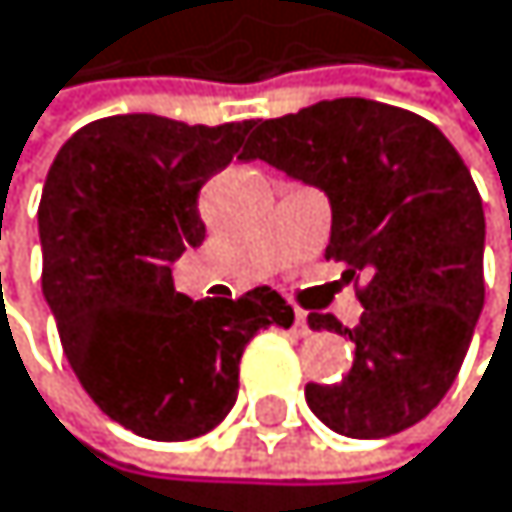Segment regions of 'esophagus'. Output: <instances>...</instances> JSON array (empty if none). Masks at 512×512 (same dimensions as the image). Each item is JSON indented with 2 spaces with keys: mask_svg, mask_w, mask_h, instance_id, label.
<instances>
[{
  "mask_svg": "<svg viewBox=\"0 0 512 512\" xmlns=\"http://www.w3.org/2000/svg\"><path fill=\"white\" fill-rule=\"evenodd\" d=\"M292 332L298 335V339H307V335H311V326H307V314H304V311H295V323H292Z\"/></svg>",
  "mask_w": 512,
  "mask_h": 512,
  "instance_id": "esophagus-1",
  "label": "esophagus"
}]
</instances>
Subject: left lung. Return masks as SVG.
<instances>
[{"instance_id":"obj_1","label":"left lung","mask_w":512,"mask_h":512,"mask_svg":"<svg viewBox=\"0 0 512 512\" xmlns=\"http://www.w3.org/2000/svg\"><path fill=\"white\" fill-rule=\"evenodd\" d=\"M242 158L317 186L332 208L326 258L370 270L342 382H307L320 423L385 438L420 423L454 385L485 304V211L463 158L426 117L370 99H332L261 120Z\"/></svg>"}]
</instances>
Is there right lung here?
Returning <instances> with one entry per match:
<instances>
[{"mask_svg": "<svg viewBox=\"0 0 512 512\" xmlns=\"http://www.w3.org/2000/svg\"><path fill=\"white\" fill-rule=\"evenodd\" d=\"M251 127L114 114L77 130L49 167L43 295L86 395L142 438L211 432L236 404L245 345L295 320L270 286L192 301L170 276L186 248L205 242L201 186Z\"/></svg>", "mask_w": 512, "mask_h": 512, "instance_id": "add662e5", "label": "right lung"}]
</instances>
